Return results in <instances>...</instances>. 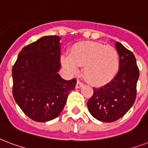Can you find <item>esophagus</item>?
Returning <instances> with one entry per match:
<instances>
[{"label": "esophagus", "instance_id": "obj_1", "mask_svg": "<svg viewBox=\"0 0 148 148\" xmlns=\"http://www.w3.org/2000/svg\"><path fill=\"white\" fill-rule=\"evenodd\" d=\"M83 86V83L79 81V80H77V84H76V88H80L81 87H82Z\"/></svg>", "mask_w": 148, "mask_h": 148}]
</instances>
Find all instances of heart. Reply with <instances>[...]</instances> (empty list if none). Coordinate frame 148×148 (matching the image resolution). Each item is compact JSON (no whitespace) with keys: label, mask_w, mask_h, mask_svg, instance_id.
I'll list each match as a JSON object with an SVG mask.
<instances>
[{"label":"heart","mask_w":148,"mask_h":148,"mask_svg":"<svg viewBox=\"0 0 148 148\" xmlns=\"http://www.w3.org/2000/svg\"><path fill=\"white\" fill-rule=\"evenodd\" d=\"M62 63L72 73H77L79 66H84L85 78L95 85H103L118 72L119 55L113 47L97 42H82L76 45L71 56L62 59Z\"/></svg>","instance_id":"heart-1"}]
</instances>
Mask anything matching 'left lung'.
Segmentation results:
<instances>
[{"mask_svg": "<svg viewBox=\"0 0 148 148\" xmlns=\"http://www.w3.org/2000/svg\"><path fill=\"white\" fill-rule=\"evenodd\" d=\"M119 55V71L112 81L99 88H93V96L87 107L95 119L112 122L125 114L135 102L139 68L131 51L115 42Z\"/></svg>", "mask_w": 148, "mask_h": 148, "instance_id": "left-lung-1", "label": "left lung"}]
</instances>
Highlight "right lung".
I'll use <instances>...</instances> for the list:
<instances>
[{"instance_id":"1","label":"right lung","mask_w":148,"mask_h":148,"mask_svg":"<svg viewBox=\"0 0 148 148\" xmlns=\"http://www.w3.org/2000/svg\"><path fill=\"white\" fill-rule=\"evenodd\" d=\"M60 38L45 36L25 46L12 67L13 97L34 121H50L64 108L77 80L63 79L60 69Z\"/></svg>"}]
</instances>
